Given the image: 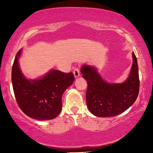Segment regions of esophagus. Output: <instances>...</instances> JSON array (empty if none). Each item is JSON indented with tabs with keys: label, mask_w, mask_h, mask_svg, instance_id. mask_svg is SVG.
<instances>
[{
	"label": "esophagus",
	"mask_w": 153,
	"mask_h": 153,
	"mask_svg": "<svg viewBox=\"0 0 153 153\" xmlns=\"http://www.w3.org/2000/svg\"><path fill=\"white\" fill-rule=\"evenodd\" d=\"M73 74L74 75V77L75 78H78L79 76V75H80V70H79V68H75L74 71H73Z\"/></svg>",
	"instance_id": "1"
}]
</instances>
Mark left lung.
I'll use <instances>...</instances> for the list:
<instances>
[{"label": "left lung", "mask_w": 153, "mask_h": 153, "mask_svg": "<svg viewBox=\"0 0 153 153\" xmlns=\"http://www.w3.org/2000/svg\"><path fill=\"white\" fill-rule=\"evenodd\" d=\"M133 62L127 80L121 83H108L102 78L95 67L83 65V78L87 80L86 104L88 110L97 117H113L129 108L139 92L137 59L132 53Z\"/></svg>", "instance_id": "obj_1"}]
</instances>
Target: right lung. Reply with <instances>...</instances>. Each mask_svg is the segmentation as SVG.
I'll list each match as a JSON object with an SVG mask.
<instances>
[{"instance_id": "1", "label": "right lung", "mask_w": 153, "mask_h": 153, "mask_svg": "<svg viewBox=\"0 0 153 153\" xmlns=\"http://www.w3.org/2000/svg\"><path fill=\"white\" fill-rule=\"evenodd\" d=\"M22 51L20 49L16 53L12 70V87L18 105L32 118H55L61 111L62 94L74 82V74L51 70L39 79H26L19 65Z\"/></svg>"}]
</instances>
